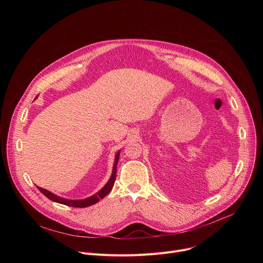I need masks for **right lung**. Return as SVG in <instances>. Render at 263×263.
Wrapping results in <instances>:
<instances>
[{"mask_svg": "<svg viewBox=\"0 0 263 263\" xmlns=\"http://www.w3.org/2000/svg\"><path fill=\"white\" fill-rule=\"evenodd\" d=\"M119 159H120V152H118L117 155H116V160H115L114 170H112V175H111L109 181L107 182V184L103 187V189L99 193H97L96 195H93V196H91V197H89L85 200H76V201H74V200H66V199L55 196L54 194L42 189V187L37 186V189H39L40 192L42 194H44L48 199H50L51 201L56 202V203H60V204H63V205L69 206V207H76V208H84V207L91 206V205L98 203L101 199L105 198L110 193V191L112 190V187H114L115 182H116V178H117V166H118Z\"/></svg>", "mask_w": 263, "mask_h": 263, "instance_id": "add662e5", "label": "right lung"}]
</instances>
